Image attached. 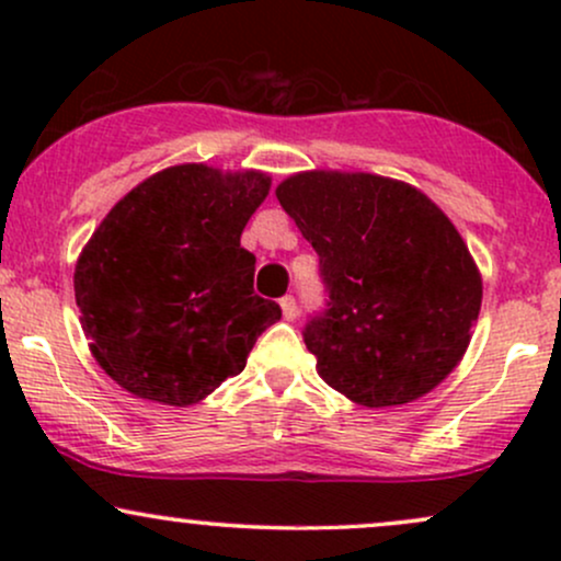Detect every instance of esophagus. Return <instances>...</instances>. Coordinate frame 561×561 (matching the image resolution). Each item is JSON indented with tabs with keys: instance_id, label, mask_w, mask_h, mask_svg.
<instances>
[{
	"instance_id": "34e87169",
	"label": "esophagus",
	"mask_w": 561,
	"mask_h": 561,
	"mask_svg": "<svg viewBox=\"0 0 561 561\" xmlns=\"http://www.w3.org/2000/svg\"><path fill=\"white\" fill-rule=\"evenodd\" d=\"M279 306H282V313H285L287 321H293L295 317H298V302H295L293 295H285V298L279 300Z\"/></svg>"
}]
</instances>
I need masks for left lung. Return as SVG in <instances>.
<instances>
[{
    "mask_svg": "<svg viewBox=\"0 0 561 561\" xmlns=\"http://www.w3.org/2000/svg\"><path fill=\"white\" fill-rule=\"evenodd\" d=\"M276 199L319 253L330 302L302 340L330 388L366 409L427 396L465 358L482 276L450 218L377 173L302 171Z\"/></svg>",
    "mask_w": 561,
    "mask_h": 561,
    "instance_id": "1",
    "label": "left lung"
}]
</instances>
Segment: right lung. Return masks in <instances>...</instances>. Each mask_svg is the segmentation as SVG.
<instances>
[{"label": "right lung", "mask_w": 561, "mask_h": 561, "mask_svg": "<svg viewBox=\"0 0 561 561\" xmlns=\"http://www.w3.org/2000/svg\"><path fill=\"white\" fill-rule=\"evenodd\" d=\"M272 190L263 171L182 163L152 173L102 218L76 261L81 330L131 396L192 405L240 375L282 319L253 293L244 224Z\"/></svg>", "instance_id": "obj_1"}]
</instances>
